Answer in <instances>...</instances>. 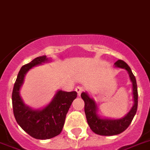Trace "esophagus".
I'll return each mask as SVG.
<instances>
[{
	"label": "esophagus",
	"instance_id": "34e87169",
	"mask_svg": "<svg viewBox=\"0 0 150 150\" xmlns=\"http://www.w3.org/2000/svg\"><path fill=\"white\" fill-rule=\"evenodd\" d=\"M83 90H84L83 87H80V86H78V87L75 88V91H76L77 93H78V95H79V96H80L81 93V91H82Z\"/></svg>",
	"mask_w": 150,
	"mask_h": 150
}]
</instances>
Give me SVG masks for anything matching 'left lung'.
<instances>
[{
  "mask_svg": "<svg viewBox=\"0 0 150 150\" xmlns=\"http://www.w3.org/2000/svg\"><path fill=\"white\" fill-rule=\"evenodd\" d=\"M115 68L123 69L127 71L132 83V92L134 104L130 111L121 118H103L98 114V106L94 100L90 97L87 92H82L81 97L84 102V112L87 122L92 131L102 136H112L121 134L127 129L132 122L137 109L138 94L136 79L132 73L131 68L123 60H118L114 63Z\"/></svg>",
  "mask_w": 150,
  "mask_h": 150,
  "instance_id": "8db88e82",
  "label": "left lung"
}]
</instances>
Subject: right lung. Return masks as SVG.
I'll return each mask as SVG.
<instances>
[{
  "label": "right lung",
  "mask_w": 150,
  "mask_h": 150,
  "mask_svg": "<svg viewBox=\"0 0 150 150\" xmlns=\"http://www.w3.org/2000/svg\"><path fill=\"white\" fill-rule=\"evenodd\" d=\"M47 56L38 57L24 65L19 70L14 84L12 103L16 121L25 132L38 140H47L59 135L64 125L66 114L71 103L77 97L76 91L66 92L58 90L51 101L41 109L27 106L20 96V89L25 75L35 66L50 62Z\"/></svg>",
  "instance_id": "add662e5"
}]
</instances>
